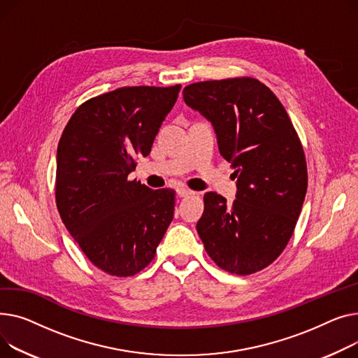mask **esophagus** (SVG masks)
<instances>
[{
	"instance_id": "1",
	"label": "esophagus",
	"mask_w": 358,
	"mask_h": 358,
	"mask_svg": "<svg viewBox=\"0 0 358 358\" xmlns=\"http://www.w3.org/2000/svg\"><path fill=\"white\" fill-rule=\"evenodd\" d=\"M176 194H178L180 198H185V196H189V195H194L195 192L191 191V189H186V187L180 186V187L176 189Z\"/></svg>"
}]
</instances>
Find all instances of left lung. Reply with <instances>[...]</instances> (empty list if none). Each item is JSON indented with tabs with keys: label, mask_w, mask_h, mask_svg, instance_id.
I'll list each match as a JSON object with an SVG mask.
<instances>
[{
	"label": "left lung",
	"mask_w": 358,
	"mask_h": 358,
	"mask_svg": "<svg viewBox=\"0 0 358 358\" xmlns=\"http://www.w3.org/2000/svg\"><path fill=\"white\" fill-rule=\"evenodd\" d=\"M183 99L213 124L237 179L233 205L217 192L203 195L198 234L221 268L251 275L279 257L295 229L308 187L302 144L280 101L257 79L196 82Z\"/></svg>",
	"instance_id": "1"
}]
</instances>
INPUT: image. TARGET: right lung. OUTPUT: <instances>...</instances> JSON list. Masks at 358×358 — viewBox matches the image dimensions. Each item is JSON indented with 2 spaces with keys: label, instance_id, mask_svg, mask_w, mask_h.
I'll list each match as a JSON object with an SVG mask.
<instances>
[{
  "label": "right lung",
  "instance_id": "1",
  "mask_svg": "<svg viewBox=\"0 0 358 358\" xmlns=\"http://www.w3.org/2000/svg\"><path fill=\"white\" fill-rule=\"evenodd\" d=\"M180 85L122 87L95 96L71 117L57 145L56 203L85 256L111 276L149 264L173 220L175 191L129 180L147 156Z\"/></svg>",
  "mask_w": 358,
  "mask_h": 358
}]
</instances>
